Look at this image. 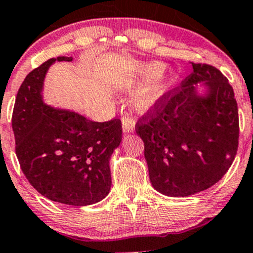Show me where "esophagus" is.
I'll return each mask as SVG.
<instances>
[{
  "mask_svg": "<svg viewBox=\"0 0 253 253\" xmlns=\"http://www.w3.org/2000/svg\"><path fill=\"white\" fill-rule=\"evenodd\" d=\"M122 124H123V131L129 132L134 131L135 129V119L132 117H123L122 118Z\"/></svg>",
  "mask_w": 253,
  "mask_h": 253,
  "instance_id": "esophagus-1",
  "label": "esophagus"
}]
</instances>
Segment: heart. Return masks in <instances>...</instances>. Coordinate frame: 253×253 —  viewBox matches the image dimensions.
<instances>
[{"label": "heart", "instance_id": "heart-1", "mask_svg": "<svg viewBox=\"0 0 253 253\" xmlns=\"http://www.w3.org/2000/svg\"><path fill=\"white\" fill-rule=\"evenodd\" d=\"M163 69H165V66L160 62L145 64L140 68L137 78L129 80L124 85L126 90H134V88H139L149 83L140 90L136 96V100H135V107L139 112H147L148 109L155 107L158 101L168 91L169 78L166 75H161Z\"/></svg>", "mask_w": 253, "mask_h": 253}]
</instances>
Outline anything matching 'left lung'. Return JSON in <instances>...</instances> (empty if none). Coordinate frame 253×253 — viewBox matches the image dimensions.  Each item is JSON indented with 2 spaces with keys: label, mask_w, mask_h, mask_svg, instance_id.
Returning <instances> with one entry per match:
<instances>
[{
  "label": "left lung",
  "mask_w": 253,
  "mask_h": 253,
  "mask_svg": "<svg viewBox=\"0 0 253 253\" xmlns=\"http://www.w3.org/2000/svg\"><path fill=\"white\" fill-rule=\"evenodd\" d=\"M194 72L166 92L137 121L152 186L161 194L186 197L213 186L228 171L239 145L234 90L215 67L191 63ZM202 82L208 92L197 93Z\"/></svg>",
  "instance_id": "8db88e82"
}]
</instances>
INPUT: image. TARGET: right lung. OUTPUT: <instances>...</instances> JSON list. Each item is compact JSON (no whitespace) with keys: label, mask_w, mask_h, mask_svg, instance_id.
Returning <instances> with one entry per match:
<instances>
[{"label":"right lung","mask_w":253,"mask_h":253,"mask_svg":"<svg viewBox=\"0 0 253 253\" xmlns=\"http://www.w3.org/2000/svg\"><path fill=\"white\" fill-rule=\"evenodd\" d=\"M56 61L72 57L46 61L18 90L12 114L15 155L25 178L42 196L64 205H92L111 190L109 160L122 141V122L98 123L45 105L43 79Z\"/></svg>","instance_id":"add662e5"}]
</instances>
